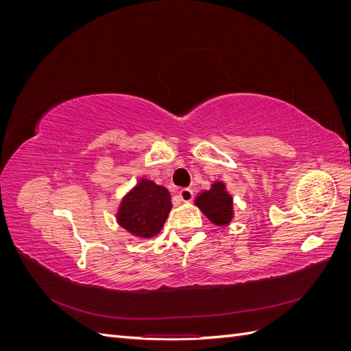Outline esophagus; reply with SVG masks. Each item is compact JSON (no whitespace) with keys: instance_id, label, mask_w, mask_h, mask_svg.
<instances>
[{"instance_id":"34e87169","label":"esophagus","mask_w":351,"mask_h":351,"mask_svg":"<svg viewBox=\"0 0 351 351\" xmlns=\"http://www.w3.org/2000/svg\"><path fill=\"white\" fill-rule=\"evenodd\" d=\"M178 197L183 202H190L193 199V190L192 189H182L178 192Z\"/></svg>"}]
</instances>
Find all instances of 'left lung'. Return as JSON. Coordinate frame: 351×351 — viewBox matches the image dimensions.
<instances>
[{
  "label": "left lung",
  "mask_w": 351,
  "mask_h": 351,
  "mask_svg": "<svg viewBox=\"0 0 351 351\" xmlns=\"http://www.w3.org/2000/svg\"><path fill=\"white\" fill-rule=\"evenodd\" d=\"M196 205L217 226H227L232 218V199L226 192L224 183L218 182L212 184L210 190L200 193Z\"/></svg>",
  "instance_id": "1"
}]
</instances>
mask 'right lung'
<instances>
[{
    "label": "right lung",
    "instance_id": "1",
    "mask_svg": "<svg viewBox=\"0 0 351 351\" xmlns=\"http://www.w3.org/2000/svg\"><path fill=\"white\" fill-rule=\"evenodd\" d=\"M171 209L169 192L149 180H141L127 195L117 214L119 224L137 237L149 239L161 231Z\"/></svg>",
    "mask_w": 351,
    "mask_h": 351
}]
</instances>
